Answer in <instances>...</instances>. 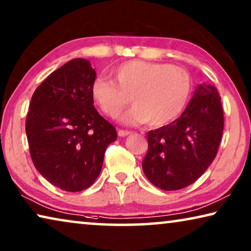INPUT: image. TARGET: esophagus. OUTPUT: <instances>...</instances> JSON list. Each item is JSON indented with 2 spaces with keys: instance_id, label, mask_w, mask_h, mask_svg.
Instances as JSON below:
<instances>
[{
  "instance_id": "34e87169",
  "label": "esophagus",
  "mask_w": 251,
  "mask_h": 251,
  "mask_svg": "<svg viewBox=\"0 0 251 251\" xmlns=\"http://www.w3.org/2000/svg\"><path fill=\"white\" fill-rule=\"evenodd\" d=\"M129 134H130L129 130H124V129L118 130V136H121V137H125L127 135H129Z\"/></svg>"
}]
</instances>
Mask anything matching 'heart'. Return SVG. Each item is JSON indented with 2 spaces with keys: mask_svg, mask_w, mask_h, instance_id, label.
Segmentation results:
<instances>
[{
  "mask_svg": "<svg viewBox=\"0 0 251 251\" xmlns=\"http://www.w3.org/2000/svg\"><path fill=\"white\" fill-rule=\"evenodd\" d=\"M114 81L95 78L91 97L104 115L116 118L128 104L134 107L123 117L127 124H170L184 110L190 95V77L181 67L133 59L113 71Z\"/></svg>",
  "mask_w": 251,
  "mask_h": 251,
  "instance_id": "1",
  "label": "heart"
}]
</instances>
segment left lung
Listing matches in <instances>:
<instances>
[{
    "mask_svg": "<svg viewBox=\"0 0 251 251\" xmlns=\"http://www.w3.org/2000/svg\"><path fill=\"white\" fill-rule=\"evenodd\" d=\"M223 127L218 90L200 84L180 117L148 133L149 150L142 162L147 178L163 190L192 185L216 156Z\"/></svg>",
    "mask_w": 251,
    "mask_h": 251,
    "instance_id": "8db88e82",
    "label": "left lung"
}]
</instances>
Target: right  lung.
Instances as JSON below:
<instances>
[{
    "label": "right lung",
    "instance_id": "obj_1",
    "mask_svg": "<svg viewBox=\"0 0 251 251\" xmlns=\"http://www.w3.org/2000/svg\"><path fill=\"white\" fill-rule=\"evenodd\" d=\"M97 76L88 59L74 58L59 67L33 92L25 121L30 156L51 185L66 192L91 186L103 155L117 140L115 127L93 106Z\"/></svg>",
    "mask_w": 251,
    "mask_h": 251
}]
</instances>
